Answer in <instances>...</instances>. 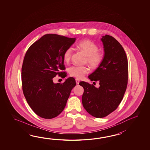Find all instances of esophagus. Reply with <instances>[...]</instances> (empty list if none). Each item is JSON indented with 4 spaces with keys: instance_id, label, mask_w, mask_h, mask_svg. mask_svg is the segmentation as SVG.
Masks as SVG:
<instances>
[{
    "instance_id": "obj_1",
    "label": "esophagus",
    "mask_w": 150,
    "mask_h": 150,
    "mask_svg": "<svg viewBox=\"0 0 150 150\" xmlns=\"http://www.w3.org/2000/svg\"><path fill=\"white\" fill-rule=\"evenodd\" d=\"M76 84H79L80 82L79 79H76Z\"/></svg>"
}]
</instances>
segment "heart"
Returning <instances> with one entry per match:
<instances>
[{"mask_svg": "<svg viewBox=\"0 0 150 150\" xmlns=\"http://www.w3.org/2000/svg\"><path fill=\"white\" fill-rule=\"evenodd\" d=\"M76 47L83 51L87 56L86 62L92 69L99 67L101 63L104 55L102 52L98 51L99 47L94 42L89 40H83L79 42ZM72 53V49L68 48L64 51L63 59L65 62L68 63L70 60ZM89 69L87 66L74 65L69 69V73L71 76L78 79L83 78L84 75L89 72Z\"/></svg>", "mask_w": 150, "mask_h": 150, "instance_id": "1", "label": "heart"}]
</instances>
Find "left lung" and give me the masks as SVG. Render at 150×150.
<instances>
[{
    "label": "left lung",
    "instance_id": "8db88e82",
    "mask_svg": "<svg viewBox=\"0 0 150 150\" xmlns=\"http://www.w3.org/2000/svg\"><path fill=\"white\" fill-rule=\"evenodd\" d=\"M104 48V57L99 67L88 76L91 81H99L96 88L81 81L84 92L82 103L90 115L102 118L118 107L127 87L128 62L121 45L112 36L105 35L101 39Z\"/></svg>",
    "mask_w": 150,
    "mask_h": 150
}]
</instances>
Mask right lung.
Wrapping results in <instances>:
<instances>
[{
	"instance_id": "1",
	"label": "right lung",
	"mask_w": 150,
	"mask_h": 150,
	"mask_svg": "<svg viewBox=\"0 0 150 150\" xmlns=\"http://www.w3.org/2000/svg\"><path fill=\"white\" fill-rule=\"evenodd\" d=\"M75 41L76 38L46 34L25 53L21 69L23 92L29 105L42 118L51 119L59 115L76 85L73 77L63 83H54L52 80L57 74L62 78L67 76L63 71V54Z\"/></svg>"
}]
</instances>
